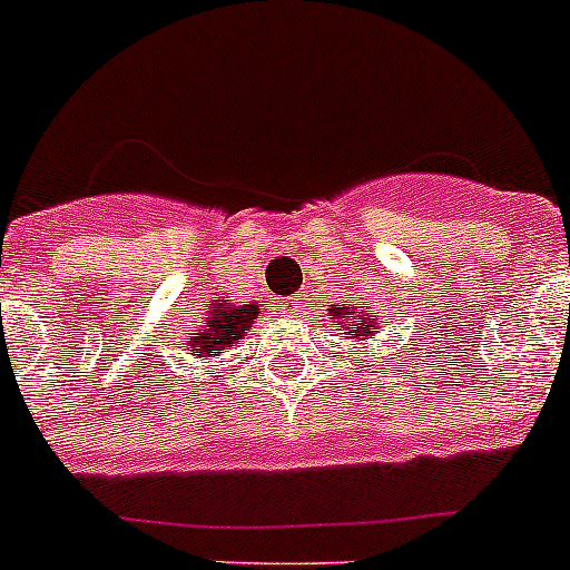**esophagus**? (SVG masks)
Returning <instances> with one entry per match:
<instances>
[{
  "label": "esophagus",
  "mask_w": 570,
  "mask_h": 570,
  "mask_svg": "<svg viewBox=\"0 0 570 570\" xmlns=\"http://www.w3.org/2000/svg\"><path fill=\"white\" fill-rule=\"evenodd\" d=\"M279 311L285 313V316H296V313H299V299H296V296H285V299L279 302Z\"/></svg>",
  "instance_id": "esophagus-1"
}]
</instances>
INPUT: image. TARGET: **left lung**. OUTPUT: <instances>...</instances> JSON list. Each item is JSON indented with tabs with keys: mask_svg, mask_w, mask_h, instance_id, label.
Returning a JSON list of instances; mask_svg holds the SVG:
<instances>
[{
	"mask_svg": "<svg viewBox=\"0 0 570 570\" xmlns=\"http://www.w3.org/2000/svg\"><path fill=\"white\" fill-rule=\"evenodd\" d=\"M353 299V296H350ZM327 313H331V320L336 322L342 336L347 342H375V336L381 333L379 320L370 316L367 307H356V305H327Z\"/></svg>",
	"mask_w": 570,
	"mask_h": 570,
	"instance_id": "obj_1",
	"label": "left lung"
}]
</instances>
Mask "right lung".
Listing matches in <instances>:
<instances>
[{"instance_id": "add662e5", "label": "right lung", "mask_w": 570, "mask_h": 570, "mask_svg": "<svg viewBox=\"0 0 570 570\" xmlns=\"http://www.w3.org/2000/svg\"><path fill=\"white\" fill-rule=\"evenodd\" d=\"M259 311L263 307L257 302L234 305L228 296H212V305H206L203 311L200 325L189 333V342H186L189 356L206 364L208 358H217L226 350L237 347L245 331L254 325V320H259ZM208 367H217V364H208Z\"/></svg>"}]
</instances>
